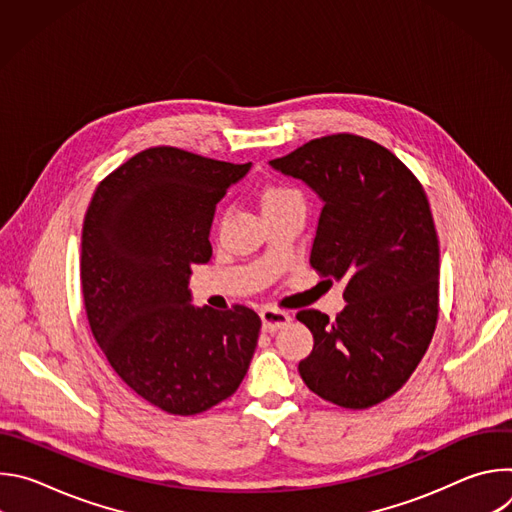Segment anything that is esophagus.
Returning a JSON list of instances; mask_svg holds the SVG:
<instances>
[{
    "mask_svg": "<svg viewBox=\"0 0 512 512\" xmlns=\"http://www.w3.org/2000/svg\"><path fill=\"white\" fill-rule=\"evenodd\" d=\"M261 322H263L265 332H275V330L287 326L291 322V316L285 310L265 308V310H261Z\"/></svg>",
    "mask_w": 512,
    "mask_h": 512,
    "instance_id": "obj_1",
    "label": "esophagus"
}]
</instances>
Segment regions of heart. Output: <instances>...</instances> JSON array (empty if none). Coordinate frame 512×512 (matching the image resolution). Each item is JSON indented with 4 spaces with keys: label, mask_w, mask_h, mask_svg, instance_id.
<instances>
[{
    "label": "heart",
    "mask_w": 512,
    "mask_h": 512,
    "mask_svg": "<svg viewBox=\"0 0 512 512\" xmlns=\"http://www.w3.org/2000/svg\"><path fill=\"white\" fill-rule=\"evenodd\" d=\"M294 200H304L300 190L294 186H287V184H269L263 194H261V204L263 210L271 208V206H279L285 202H294Z\"/></svg>",
    "instance_id": "1"
}]
</instances>
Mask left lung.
<instances>
[{
    "label": "left lung",
    "instance_id": "left-lung-1",
    "mask_svg": "<svg viewBox=\"0 0 512 512\" xmlns=\"http://www.w3.org/2000/svg\"><path fill=\"white\" fill-rule=\"evenodd\" d=\"M269 164L324 200L310 263L346 283L336 320L298 312L314 334L300 375L328 403L369 409L409 381L440 316V241L425 190L393 152L354 133L310 139Z\"/></svg>",
    "mask_w": 512,
    "mask_h": 512
}]
</instances>
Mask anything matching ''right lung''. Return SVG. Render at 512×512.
<instances>
[{
  "instance_id": "add662e5",
  "label": "right lung",
  "mask_w": 512,
  "mask_h": 512,
  "mask_svg": "<svg viewBox=\"0 0 512 512\" xmlns=\"http://www.w3.org/2000/svg\"><path fill=\"white\" fill-rule=\"evenodd\" d=\"M251 164L148 148L105 176L87 208L81 287L91 332L117 377L172 415L231 397L261 318L247 306L190 304L192 265L212 255L214 206Z\"/></svg>"
}]
</instances>
